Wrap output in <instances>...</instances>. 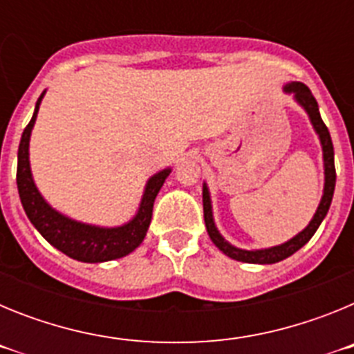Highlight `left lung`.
I'll return each mask as SVG.
<instances>
[{"label":"left lung","instance_id":"obj_1","mask_svg":"<svg viewBox=\"0 0 354 354\" xmlns=\"http://www.w3.org/2000/svg\"><path fill=\"white\" fill-rule=\"evenodd\" d=\"M283 93L287 95H292V99L305 109V113L308 115V120H310L312 127H314L315 134H317L319 143H321V149H323V168H324V186H323V196H321V202H319L317 209H315L312 220L308 221L301 232H298L294 237H290L289 241L282 243V245L270 246V248H259V250H245L237 248V246L230 245L227 239L220 234L218 227L214 223V214H212V200H211V192H209V186L204 183L202 187V200H204V220H205V228H207V234L211 237V241L216 245V248L221 250V252L227 255V257L234 259V261L239 262H248V264H274V262H280L283 259L290 257L292 253L298 252L301 246H305L310 237L314 236L315 230L319 228V225L323 223V220L326 218L328 209L331 205V198H333V192H335V154H333V143H331V136L328 127L324 126L321 113H319L317 101L314 99L312 92L308 90V86L299 81H290V83L283 84Z\"/></svg>","mask_w":354,"mask_h":354}]
</instances>
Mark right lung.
Returning <instances> with one entry per match:
<instances>
[{"mask_svg":"<svg viewBox=\"0 0 354 354\" xmlns=\"http://www.w3.org/2000/svg\"><path fill=\"white\" fill-rule=\"evenodd\" d=\"M46 90L40 93L35 104V111L30 124L23 131L17 152V189L19 198L23 204L24 212L31 225L40 232V236L48 241L49 245L60 250L67 257L80 262H106L115 259L126 257L131 252L142 245L152 220V207L171 167L162 168L158 174L149 177L140 200L138 211L126 223L117 227H101V225L83 223L64 212L56 211L37 187L30 165V138L31 131L37 122L40 102H42Z\"/></svg>","mask_w":354,"mask_h":354,"instance_id":"right-lung-1","label":"right lung"}]
</instances>
